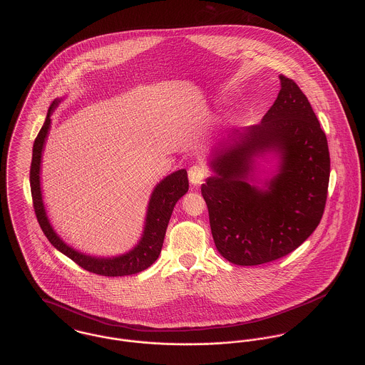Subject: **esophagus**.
I'll return each mask as SVG.
<instances>
[{
    "mask_svg": "<svg viewBox=\"0 0 365 365\" xmlns=\"http://www.w3.org/2000/svg\"><path fill=\"white\" fill-rule=\"evenodd\" d=\"M209 175V171L205 166H200V165H194V166L190 167L188 170V178H190V182L194 184V185H199L203 182V180Z\"/></svg>",
    "mask_w": 365,
    "mask_h": 365,
    "instance_id": "esophagus-1",
    "label": "esophagus"
}]
</instances>
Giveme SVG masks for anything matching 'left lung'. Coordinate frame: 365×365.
Listing matches in <instances>:
<instances>
[{"mask_svg":"<svg viewBox=\"0 0 365 365\" xmlns=\"http://www.w3.org/2000/svg\"><path fill=\"white\" fill-rule=\"evenodd\" d=\"M279 78L282 89L262 121L213 158L216 175L200 188L215 245L234 265H262L293 252L325 210L331 174L327 135L299 85ZM267 150L279 153V173L259 190L250 184L252 158Z\"/></svg>","mask_w":365,"mask_h":365,"instance_id":"obj_1","label":"left lung"}]
</instances>
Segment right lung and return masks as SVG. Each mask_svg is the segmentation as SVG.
I'll return each instance as SVG.
<instances>
[{
  "mask_svg": "<svg viewBox=\"0 0 365 365\" xmlns=\"http://www.w3.org/2000/svg\"><path fill=\"white\" fill-rule=\"evenodd\" d=\"M58 103L60 100H54L53 104L50 106L46 121L40 133L36 136L34 143V156H32V165H31V191H32V199H34V213L41 230L47 237V240L60 252H63L75 264H78L85 270H89L92 273L115 277V276L135 274L148 269L160 255L165 235H166L167 225L177 200L182 195H185V192L188 191L190 185H188L187 171L178 170L167 175L163 181H160L156 185L149 200L146 223H145L142 238L138 242V245L130 252L120 257H113V258H96V257L85 255L82 252L75 251L73 248L66 245L50 226V222L44 210L43 199H41V191H40L41 152H43L47 133L50 130L51 113Z\"/></svg>",
  "mask_w": 365,
  "mask_h": 365,
  "instance_id": "1",
  "label": "right lung"
}]
</instances>
